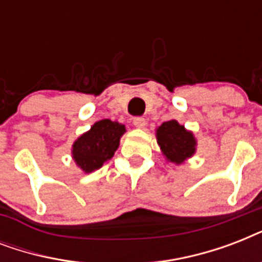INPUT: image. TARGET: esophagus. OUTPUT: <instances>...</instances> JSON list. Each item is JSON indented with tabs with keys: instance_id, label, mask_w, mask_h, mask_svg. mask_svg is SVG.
Listing matches in <instances>:
<instances>
[{
	"instance_id": "obj_1",
	"label": "esophagus",
	"mask_w": 262,
	"mask_h": 262,
	"mask_svg": "<svg viewBox=\"0 0 262 262\" xmlns=\"http://www.w3.org/2000/svg\"><path fill=\"white\" fill-rule=\"evenodd\" d=\"M133 123H135L136 127H144L147 125V119L143 118V117H136V118L133 119Z\"/></svg>"
}]
</instances>
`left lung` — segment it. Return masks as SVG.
<instances>
[{"instance_id": "1", "label": "left lung", "mask_w": 262, "mask_h": 262, "mask_svg": "<svg viewBox=\"0 0 262 262\" xmlns=\"http://www.w3.org/2000/svg\"><path fill=\"white\" fill-rule=\"evenodd\" d=\"M156 137L166 158L177 164L190 158L195 151V140L193 135L174 119L162 123L156 130Z\"/></svg>"}]
</instances>
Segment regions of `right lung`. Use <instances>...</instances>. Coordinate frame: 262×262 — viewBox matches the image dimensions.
<instances>
[{"label":"right lung","mask_w":262,"mask_h":262,"mask_svg":"<svg viewBox=\"0 0 262 262\" xmlns=\"http://www.w3.org/2000/svg\"><path fill=\"white\" fill-rule=\"evenodd\" d=\"M125 126L110 119H102L73 144V159L83 171L92 172L113 158Z\"/></svg>","instance_id":"1"}]
</instances>
